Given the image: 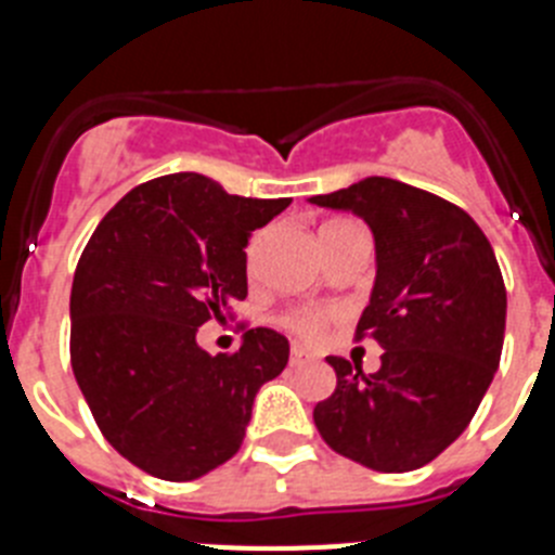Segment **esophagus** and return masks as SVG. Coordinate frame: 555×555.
<instances>
[{
    "label": "esophagus",
    "instance_id": "34e87169",
    "mask_svg": "<svg viewBox=\"0 0 555 555\" xmlns=\"http://www.w3.org/2000/svg\"><path fill=\"white\" fill-rule=\"evenodd\" d=\"M311 361H313V356L306 350V347H300V345H294L292 352H288V364H292V366L311 364Z\"/></svg>",
    "mask_w": 555,
    "mask_h": 555
}]
</instances>
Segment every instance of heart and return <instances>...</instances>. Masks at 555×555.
<instances>
[{
    "label": "heart",
    "instance_id": "heart-1",
    "mask_svg": "<svg viewBox=\"0 0 555 555\" xmlns=\"http://www.w3.org/2000/svg\"><path fill=\"white\" fill-rule=\"evenodd\" d=\"M325 322H327L325 311H297V313H292V317H288L286 325L292 327L297 336L313 341V338L322 336V331H325Z\"/></svg>",
    "mask_w": 555,
    "mask_h": 555
}]
</instances>
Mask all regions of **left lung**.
Here are the masks:
<instances>
[{
	"instance_id": "8db88e82",
	"label": "left lung",
	"mask_w": 555,
	"mask_h": 555,
	"mask_svg": "<svg viewBox=\"0 0 555 555\" xmlns=\"http://www.w3.org/2000/svg\"><path fill=\"white\" fill-rule=\"evenodd\" d=\"M311 203L370 224L377 272L356 338L384 347L372 375L327 356L336 391L313 409L317 430L377 473L425 467L464 434L498 372L506 286L492 244L467 210L391 178Z\"/></svg>"
}]
</instances>
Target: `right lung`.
I'll return each instance as SVG.
<instances>
[{
  "instance_id": "obj_1",
  "label": "right lung",
  "mask_w": 555,
  "mask_h": 555,
  "mask_svg": "<svg viewBox=\"0 0 555 555\" xmlns=\"http://www.w3.org/2000/svg\"><path fill=\"white\" fill-rule=\"evenodd\" d=\"M292 199L228 194L180 171L127 191L77 263L72 370L102 436L164 480H194L238 453L253 400L288 364V338L253 327L235 352L197 345L247 297L253 230Z\"/></svg>"
}]
</instances>
